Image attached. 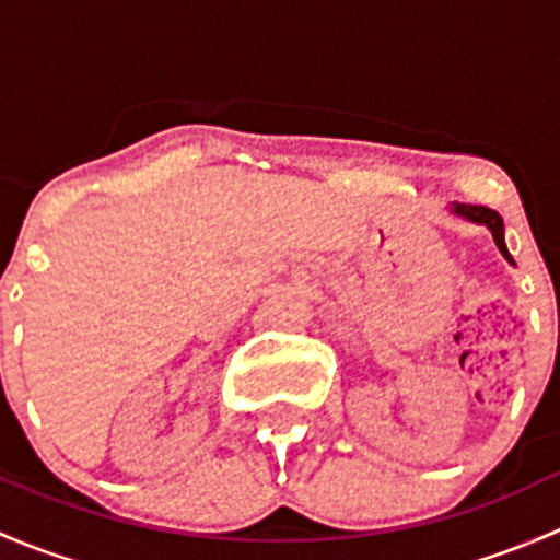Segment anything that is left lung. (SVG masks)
Returning <instances> with one entry per match:
<instances>
[{
  "instance_id": "obj_1",
  "label": "left lung",
  "mask_w": 560,
  "mask_h": 560,
  "mask_svg": "<svg viewBox=\"0 0 560 560\" xmlns=\"http://www.w3.org/2000/svg\"><path fill=\"white\" fill-rule=\"evenodd\" d=\"M453 211L457 213V217H466V219H471V222L485 224V228H488L490 233H493V241H495V246H499V252L504 254V257L512 262L510 252H506V244H504V222H501V217L493 211V208H488V206H466V202H455Z\"/></svg>"
}]
</instances>
